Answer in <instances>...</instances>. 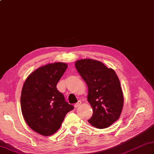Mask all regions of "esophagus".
<instances>
[{"label":"esophagus","instance_id":"34e87169","mask_svg":"<svg viewBox=\"0 0 154 154\" xmlns=\"http://www.w3.org/2000/svg\"><path fill=\"white\" fill-rule=\"evenodd\" d=\"M81 101H78V103H77L76 104H75L74 106H75V108H77V107H79V106L81 105Z\"/></svg>","mask_w":154,"mask_h":154}]
</instances>
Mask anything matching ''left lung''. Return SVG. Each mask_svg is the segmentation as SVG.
I'll use <instances>...</instances> for the list:
<instances>
[{
    "mask_svg": "<svg viewBox=\"0 0 154 154\" xmlns=\"http://www.w3.org/2000/svg\"><path fill=\"white\" fill-rule=\"evenodd\" d=\"M75 65L88 87L87 100L93 110L88 121L97 128H106L119 119L122 110L124 97L119 77L99 61L84 59Z\"/></svg>",
    "mask_w": 154,
    "mask_h": 154,
    "instance_id": "8db88e82",
    "label": "left lung"
}]
</instances>
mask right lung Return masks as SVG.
<instances>
[{
	"instance_id": "1",
	"label": "right lung",
	"mask_w": 154,
	"mask_h": 154,
	"mask_svg": "<svg viewBox=\"0 0 154 154\" xmlns=\"http://www.w3.org/2000/svg\"><path fill=\"white\" fill-rule=\"evenodd\" d=\"M67 68L62 62L49 63L28 75L22 87L20 104L29 127L41 135L54 134L73 106L67 103L57 84Z\"/></svg>"
}]
</instances>
